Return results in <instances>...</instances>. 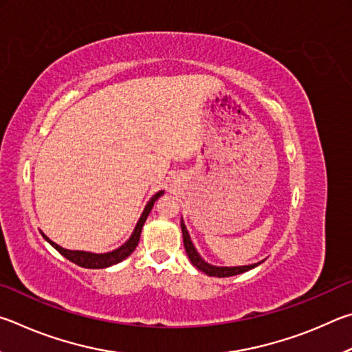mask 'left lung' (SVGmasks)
I'll list each match as a JSON object with an SVG mask.
<instances>
[{
	"instance_id": "left-lung-1",
	"label": "left lung",
	"mask_w": 352,
	"mask_h": 352,
	"mask_svg": "<svg viewBox=\"0 0 352 352\" xmlns=\"http://www.w3.org/2000/svg\"><path fill=\"white\" fill-rule=\"evenodd\" d=\"M181 229H182V238H184V248H186L190 263H192L196 269L201 270V272H204L208 276H218V278H224V276L239 275V274L248 272V270L254 269L256 266H260V264L264 261L263 260V261H258L254 264H245V266H213V264L207 263L204 258L199 255V252L196 250L195 244L192 241V236H190L186 223H184L182 218H181Z\"/></svg>"
}]
</instances>
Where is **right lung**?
Here are the masks:
<instances>
[{
	"label": "right lung",
	"mask_w": 352,
	"mask_h": 352,
	"mask_svg": "<svg viewBox=\"0 0 352 352\" xmlns=\"http://www.w3.org/2000/svg\"><path fill=\"white\" fill-rule=\"evenodd\" d=\"M164 193H165L164 190H159L156 195L151 196L150 201L146 202L144 212H142V214H140L138 224H135V227H134L131 236H129L122 245H119V248L114 249V250H111V252L96 254V252H88V250L65 249V248H61V245H58L57 243H54L52 239H49L41 230H40V233L43 235V238H45L46 241L51 244L55 250H58L60 254L66 258V260L76 263L77 266H80V267H85V269H104V267H111V266H114V264H117V263H122L123 260H126V258L133 254L134 249L138 248L139 239H140V233H142V227H144L145 221L148 218V214H150L151 208L154 206V202H156Z\"/></svg>",
	"instance_id": "1"
}]
</instances>
